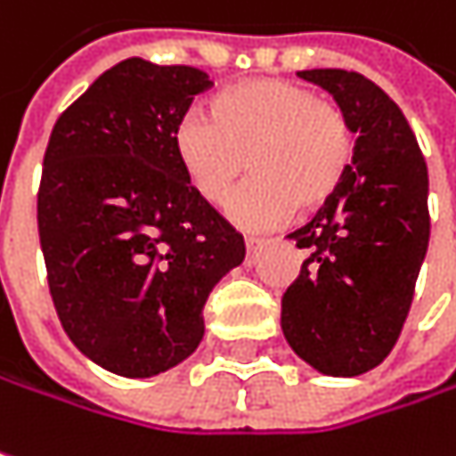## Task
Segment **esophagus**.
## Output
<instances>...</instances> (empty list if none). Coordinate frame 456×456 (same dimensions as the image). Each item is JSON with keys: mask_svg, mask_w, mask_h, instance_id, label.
Segmentation results:
<instances>
[{"mask_svg": "<svg viewBox=\"0 0 456 456\" xmlns=\"http://www.w3.org/2000/svg\"><path fill=\"white\" fill-rule=\"evenodd\" d=\"M267 244V241H265V239H254V236H248V239H246V248H248V259H254V256H256V251H259V248H262V246Z\"/></svg>", "mask_w": 456, "mask_h": 456, "instance_id": "1", "label": "esophagus"}]
</instances>
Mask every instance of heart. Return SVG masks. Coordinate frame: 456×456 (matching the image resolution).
Wrapping results in <instances>:
<instances>
[{"label": "heart", "mask_w": 456, "mask_h": 456, "mask_svg": "<svg viewBox=\"0 0 456 456\" xmlns=\"http://www.w3.org/2000/svg\"><path fill=\"white\" fill-rule=\"evenodd\" d=\"M174 152L186 183L212 205L248 166L254 179L225 202V212L246 231H262L296 208L316 210L335 197L355 158V129L340 106L309 87L256 77L220 90L210 118L181 116Z\"/></svg>", "instance_id": "obj_1"}]
</instances>
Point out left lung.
<instances>
[{
    "label": "left lung",
    "mask_w": 456,
    "mask_h": 456,
    "mask_svg": "<svg viewBox=\"0 0 456 456\" xmlns=\"http://www.w3.org/2000/svg\"><path fill=\"white\" fill-rule=\"evenodd\" d=\"M355 129V158L335 197L288 233L309 248L282 296L293 353L324 376L376 369L403 332L428 248V168L400 106L347 69H304Z\"/></svg>",
    "instance_id": "left-lung-1"
}]
</instances>
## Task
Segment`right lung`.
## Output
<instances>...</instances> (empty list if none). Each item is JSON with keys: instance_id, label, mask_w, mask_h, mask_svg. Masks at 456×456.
I'll list each match as a JSON object with an SVG mask.
<instances>
[{"instance_id": "right-lung-1", "label": "right lung", "mask_w": 456, "mask_h": 456, "mask_svg": "<svg viewBox=\"0 0 456 456\" xmlns=\"http://www.w3.org/2000/svg\"><path fill=\"white\" fill-rule=\"evenodd\" d=\"M212 80L132 56L56 118L44 155L38 236L59 322L101 369L150 379L205 338L212 288L244 236L183 179L174 129Z\"/></svg>"}]
</instances>
